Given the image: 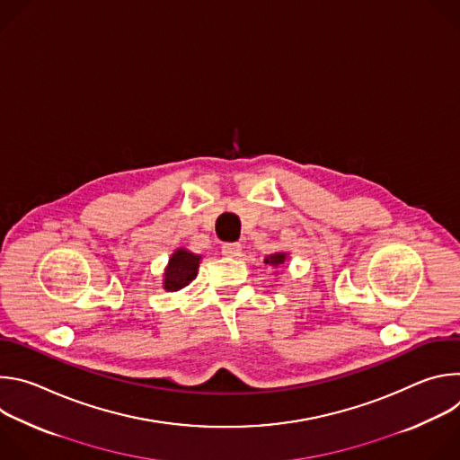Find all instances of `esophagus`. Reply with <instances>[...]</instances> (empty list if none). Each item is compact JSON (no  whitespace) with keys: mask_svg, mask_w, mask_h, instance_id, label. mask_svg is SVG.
<instances>
[{"mask_svg":"<svg viewBox=\"0 0 460 460\" xmlns=\"http://www.w3.org/2000/svg\"><path fill=\"white\" fill-rule=\"evenodd\" d=\"M222 252H224L226 256H240L242 245H240L238 242H226V243L222 245Z\"/></svg>","mask_w":460,"mask_h":460,"instance_id":"1","label":"esophagus"}]
</instances>
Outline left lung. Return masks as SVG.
Instances as JSON below:
<instances>
[{"label":"left lung","mask_w":460,"mask_h":460,"mask_svg":"<svg viewBox=\"0 0 460 460\" xmlns=\"http://www.w3.org/2000/svg\"><path fill=\"white\" fill-rule=\"evenodd\" d=\"M286 261V252H275V254H271V256H268L266 258V264H271V266H282Z\"/></svg>","instance_id":"left-lung-1"}]
</instances>
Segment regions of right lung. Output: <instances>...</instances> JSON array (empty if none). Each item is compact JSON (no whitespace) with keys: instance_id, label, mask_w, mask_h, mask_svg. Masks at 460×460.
Instances as JSON below:
<instances>
[{"instance_id":"right-lung-1","label":"right lung","mask_w":460,"mask_h":460,"mask_svg":"<svg viewBox=\"0 0 460 460\" xmlns=\"http://www.w3.org/2000/svg\"><path fill=\"white\" fill-rule=\"evenodd\" d=\"M199 264H200V256H196L185 249H178L169 260V266L165 270L164 288L167 291L181 289L196 277Z\"/></svg>"}]
</instances>
